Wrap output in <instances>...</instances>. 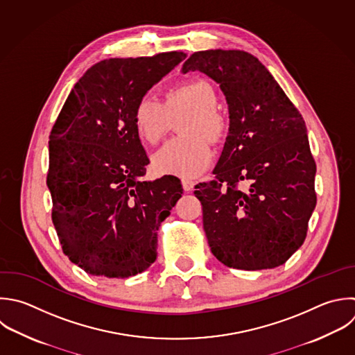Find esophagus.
<instances>
[{
    "label": "esophagus",
    "instance_id": "1",
    "mask_svg": "<svg viewBox=\"0 0 355 355\" xmlns=\"http://www.w3.org/2000/svg\"><path fill=\"white\" fill-rule=\"evenodd\" d=\"M182 187L184 191H191L194 189V182L189 180V179H183L182 180Z\"/></svg>",
    "mask_w": 355,
    "mask_h": 355
}]
</instances>
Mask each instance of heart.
Segmentation results:
<instances>
[{"label": "heart", "mask_w": 355, "mask_h": 355, "mask_svg": "<svg viewBox=\"0 0 355 355\" xmlns=\"http://www.w3.org/2000/svg\"><path fill=\"white\" fill-rule=\"evenodd\" d=\"M218 96L205 80H191L168 90L165 104L146 96L139 100L133 123L139 137L158 143L171 129L172 118L187 114L179 136L166 141L153 155V169L158 175L197 178L212 164L214 150L208 140H219L227 129L226 116L218 110Z\"/></svg>", "instance_id": "1"}]
</instances>
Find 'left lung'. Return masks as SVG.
Instances as JSON below:
<instances>
[{
    "mask_svg": "<svg viewBox=\"0 0 355 355\" xmlns=\"http://www.w3.org/2000/svg\"><path fill=\"white\" fill-rule=\"evenodd\" d=\"M190 71L219 85L230 119L215 179L194 191L211 251L229 268H276L302 245L316 205L305 122L270 72L245 51L194 53L182 73Z\"/></svg>",
    "mask_w": 355,
    "mask_h": 355,
    "instance_id": "8db88e82",
    "label": "left lung"
}]
</instances>
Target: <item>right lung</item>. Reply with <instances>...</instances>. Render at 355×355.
Segmentation results:
<instances>
[{"mask_svg": "<svg viewBox=\"0 0 355 355\" xmlns=\"http://www.w3.org/2000/svg\"><path fill=\"white\" fill-rule=\"evenodd\" d=\"M186 58H111L73 86L50 135L47 186L64 254L94 276L125 279L157 258L158 229L182 197L180 180H143L147 154L136 104Z\"/></svg>", "mask_w": 355, "mask_h": 355, "instance_id": "right-lung-1", "label": "right lung"}]
</instances>
